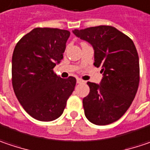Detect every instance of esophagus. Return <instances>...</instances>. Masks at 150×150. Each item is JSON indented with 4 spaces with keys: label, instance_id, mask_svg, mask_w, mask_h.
Segmentation results:
<instances>
[{
    "label": "esophagus",
    "instance_id": "34e87169",
    "mask_svg": "<svg viewBox=\"0 0 150 150\" xmlns=\"http://www.w3.org/2000/svg\"><path fill=\"white\" fill-rule=\"evenodd\" d=\"M76 82H77V83H78V84L83 83L84 81H83V80H81V79H80V78H78V79L76 80Z\"/></svg>",
    "mask_w": 150,
    "mask_h": 150
}]
</instances>
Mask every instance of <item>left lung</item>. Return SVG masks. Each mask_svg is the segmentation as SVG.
Wrapping results in <instances>:
<instances>
[{
	"label": "left lung",
	"instance_id": "1",
	"mask_svg": "<svg viewBox=\"0 0 150 150\" xmlns=\"http://www.w3.org/2000/svg\"><path fill=\"white\" fill-rule=\"evenodd\" d=\"M94 49V65L101 67L100 85L88 81L89 94L83 98L85 115L95 125L111 124L127 112L139 85V58L127 35L115 27L100 25L73 30Z\"/></svg>",
	"mask_w": 150,
	"mask_h": 150
}]
</instances>
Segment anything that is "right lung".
I'll return each mask as SVG.
<instances>
[{"mask_svg":"<svg viewBox=\"0 0 150 150\" xmlns=\"http://www.w3.org/2000/svg\"><path fill=\"white\" fill-rule=\"evenodd\" d=\"M70 32L54 28H35L17 43L12 59L14 93L34 119L52 121L64 112L75 89L76 79H63L53 68L63 59Z\"/></svg>","mask_w":150,"mask_h":150,"instance_id":"obj_1","label":"right lung"}]
</instances>
